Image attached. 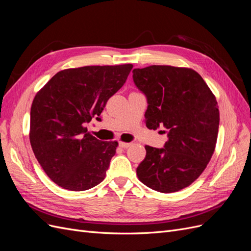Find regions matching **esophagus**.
I'll return each mask as SVG.
<instances>
[{"label":"esophagus","mask_w":251,"mask_h":251,"mask_svg":"<svg viewBox=\"0 0 251 251\" xmlns=\"http://www.w3.org/2000/svg\"><path fill=\"white\" fill-rule=\"evenodd\" d=\"M132 143L131 142H125V141H119V147L124 148V149H127L128 147H131Z\"/></svg>","instance_id":"34e87169"}]
</instances>
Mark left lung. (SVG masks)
I'll return each instance as SVG.
<instances>
[{
  "label": "left lung",
  "instance_id": "left-lung-1",
  "mask_svg": "<svg viewBox=\"0 0 251 251\" xmlns=\"http://www.w3.org/2000/svg\"><path fill=\"white\" fill-rule=\"evenodd\" d=\"M133 78L148 98L147 126H163L169 137L164 149L146 146L137 177L154 191L179 192L199 178L215 151L220 121L216 96L191 68L153 65L134 69Z\"/></svg>",
  "mask_w": 251,
  "mask_h": 251
}]
</instances>
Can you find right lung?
Listing matches in <instances>:
<instances>
[{"label":"right lung","instance_id":"1","mask_svg":"<svg viewBox=\"0 0 251 251\" xmlns=\"http://www.w3.org/2000/svg\"><path fill=\"white\" fill-rule=\"evenodd\" d=\"M132 64L86 66L57 72L34 96L29 139L47 176L68 191L81 192L104 179L117 141H100L86 125L124 86Z\"/></svg>","mask_w":251,"mask_h":251}]
</instances>
